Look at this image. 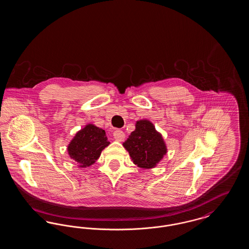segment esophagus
<instances>
[{"instance_id": "34e87169", "label": "esophagus", "mask_w": 249, "mask_h": 249, "mask_svg": "<svg viewBox=\"0 0 249 249\" xmlns=\"http://www.w3.org/2000/svg\"><path fill=\"white\" fill-rule=\"evenodd\" d=\"M114 138H115V140H117L119 142H122L125 139V133L122 130H115L114 131Z\"/></svg>"}]
</instances>
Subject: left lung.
Here are the masks:
<instances>
[{"label": "left lung", "instance_id": "left-lung-1", "mask_svg": "<svg viewBox=\"0 0 249 249\" xmlns=\"http://www.w3.org/2000/svg\"><path fill=\"white\" fill-rule=\"evenodd\" d=\"M135 165L142 169H152L159 164L167 153L164 139L148 119L136 121L135 130L123 142Z\"/></svg>", "mask_w": 249, "mask_h": 249}]
</instances>
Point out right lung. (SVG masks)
Segmentation results:
<instances>
[{
  "instance_id": "obj_1",
  "label": "right lung",
  "mask_w": 249,
  "mask_h": 249,
  "mask_svg": "<svg viewBox=\"0 0 249 249\" xmlns=\"http://www.w3.org/2000/svg\"><path fill=\"white\" fill-rule=\"evenodd\" d=\"M109 144L105 130L93 124H87L75 133L67 146V151L79 168H87L94 164Z\"/></svg>"
}]
</instances>
